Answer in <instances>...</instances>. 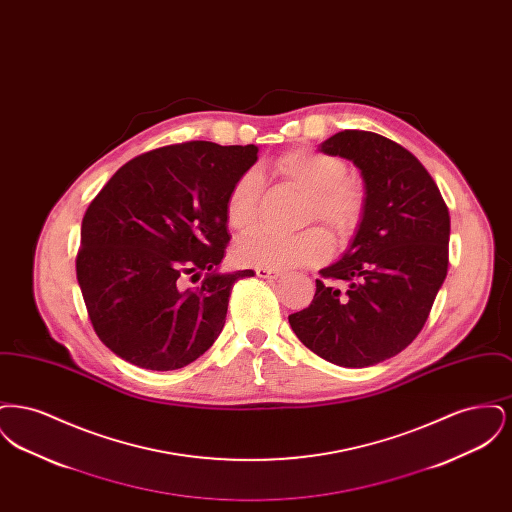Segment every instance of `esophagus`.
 I'll list each match as a JSON object with an SVG mask.
<instances>
[{
  "label": "esophagus",
  "mask_w": 512,
  "mask_h": 512,
  "mask_svg": "<svg viewBox=\"0 0 512 512\" xmlns=\"http://www.w3.org/2000/svg\"><path fill=\"white\" fill-rule=\"evenodd\" d=\"M255 274L259 276V278H280L282 276V272L280 270H272V268H255Z\"/></svg>",
  "instance_id": "1"
}]
</instances>
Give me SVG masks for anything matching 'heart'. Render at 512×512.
<instances>
[{
  "label": "heart",
  "mask_w": 512,
  "mask_h": 512,
  "mask_svg": "<svg viewBox=\"0 0 512 512\" xmlns=\"http://www.w3.org/2000/svg\"><path fill=\"white\" fill-rule=\"evenodd\" d=\"M276 174L309 194V219H317L341 240H349L361 226L366 213V190L359 178L347 176L340 157L315 151L293 149L274 163ZM263 180L257 171H247L234 182L226 197L228 224L245 232L257 219V205ZM332 251L330 238L320 228L297 234L259 230L234 245V261L242 267L272 270L305 267L324 261Z\"/></svg>",
  "instance_id": "b5f03b06"
}]
</instances>
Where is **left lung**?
Listing matches in <instances>:
<instances>
[{
	"mask_svg": "<svg viewBox=\"0 0 512 512\" xmlns=\"http://www.w3.org/2000/svg\"><path fill=\"white\" fill-rule=\"evenodd\" d=\"M322 153L353 161L366 213L347 253L320 270L295 336L334 365L363 368L401 353L422 330L449 265V211L434 178L388 138L343 130Z\"/></svg>",
	"mask_w": 512,
	"mask_h": 512,
	"instance_id": "8db88e82",
	"label": "left lung"
}]
</instances>
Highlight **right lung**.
<instances>
[{
    "label": "right lung",
    "mask_w": 512,
    "mask_h": 512,
    "mask_svg": "<svg viewBox=\"0 0 512 512\" xmlns=\"http://www.w3.org/2000/svg\"><path fill=\"white\" fill-rule=\"evenodd\" d=\"M259 147L186 142L134 157L90 203L76 278L92 326L115 355L147 370L194 363L226 320L232 286L220 274L230 242L226 197ZM206 278L182 291L184 275Z\"/></svg>",
    "instance_id": "1"
}]
</instances>
